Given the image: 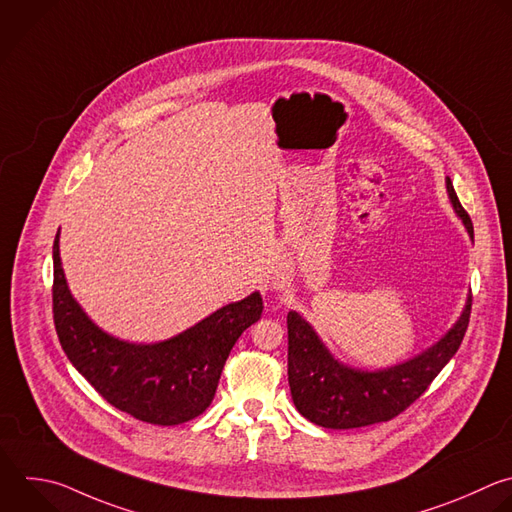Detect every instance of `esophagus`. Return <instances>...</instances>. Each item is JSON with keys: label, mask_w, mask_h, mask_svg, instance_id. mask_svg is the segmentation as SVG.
<instances>
[{"label": "esophagus", "mask_w": 512, "mask_h": 512, "mask_svg": "<svg viewBox=\"0 0 512 512\" xmlns=\"http://www.w3.org/2000/svg\"><path fill=\"white\" fill-rule=\"evenodd\" d=\"M283 283H285V281H283V277H279V279L275 281V285H277V287H283Z\"/></svg>", "instance_id": "1"}]
</instances>
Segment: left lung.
Wrapping results in <instances>:
<instances>
[{
	"label": "left lung",
	"mask_w": 512,
	"mask_h": 512,
	"mask_svg": "<svg viewBox=\"0 0 512 512\" xmlns=\"http://www.w3.org/2000/svg\"><path fill=\"white\" fill-rule=\"evenodd\" d=\"M446 191L468 235L474 229L468 213L462 209L452 181L446 179ZM472 297L452 329L420 356L388 370L368 372L337 362L323 346L313 327L297 313H287V376L295 408L309 422L348 430L378 422H388L414 404L440 374V370L458 352L470 321Z\"/></svg>",
	"instance_id": "8db88e82"
}]
</instances>
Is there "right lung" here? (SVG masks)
Returning a JSON list of instances; mask_svg holds the SVG:
<instances>
[{
  "instance_id": "1",
  "label": "right lung",
  "mask_w": 512,
  "mask_h": 512,
  "mask_svg": "<svg viewBox=\"0 0 512 512\" xmlns=\"http://www.w3.org/2000/svg\"><path fill=\"white\" fill-rule=\"evenodd\" d=\"M54 325L72 366L114 408L156 426H177L203 414L239 339L263 313L255 291L187 331L158 344H128L104 333L72 297L54 239Z\"/></svg>"
}]
</instances>
